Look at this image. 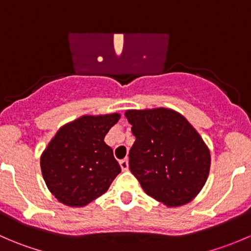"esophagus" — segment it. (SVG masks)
<instances>
[{
	"label": "esophagus",
	"mask_w": 251,
	"mask_h": 251,
	"mask_svg": "<svg viewBox=\"0 0 251 251\" xmlns=\"http://www.w3.org/2000/svg\"><path fill=\"white\" fill-rule=\"evenodd\" d=\"M119 164H120V168H121V170H123V171L128 170V160L126 158L119 161Z\"/></svg>",
	"instance_id": "1"
}]
</instances>
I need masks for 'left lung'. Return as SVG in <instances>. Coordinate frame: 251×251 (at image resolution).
<instances>
[{"instance_id":"1","label":"left lung","mask_w":251,"mask_h":251,"mask_svg":"<svg viewBox=\"0 0 251 251\" xmlns=\"http://www.w3.org/2000/svg\"><path fill=\"white\" fill-rule=\"evenodd\" d=\"M136 137L128 154L133 176L148 196L168 206L191 201L210 171V151L184 116L171 109L127 110Z\"/></svg>"}]
</instances>
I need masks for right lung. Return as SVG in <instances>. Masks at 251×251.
I'll list each match as a JSON object with an SVG mask.
<instances>
[{
  "instance_id": "add662e5",
  "label": "right lung",
  "mask_w": 251,
  "mask_h": 251,
  "mask_svg": "<svg viewBox=\"0 0 251 251\" xmlns=\"http://www.w3.org/2000/svg\"><path fill=\"white\" fill-rule=\"evenodd\" d=\"M120 115H83L59 128L41 156V171L50 193L69 206H85L108 191L121 171L105 144Z\"/></svg>"
}]
</instances>
